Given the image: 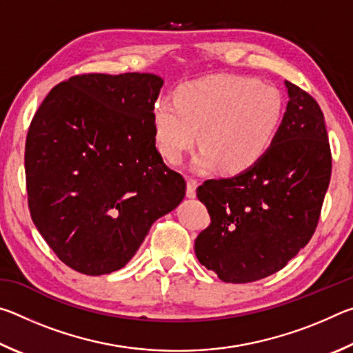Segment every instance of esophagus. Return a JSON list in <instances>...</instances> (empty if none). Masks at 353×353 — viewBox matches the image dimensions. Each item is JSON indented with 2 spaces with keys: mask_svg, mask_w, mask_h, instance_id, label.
<instances>
[{
  "mask_svg": "<svg viewBox=\"0 0 353 353\" xmlns=\"http://www.w3.org/2000/svg\"><path fill=\"white\" fill-rule=\"evenodd\" d=\"M196 188H198V182L194 179H187V196L188 198H194Z\"/></svg>",
  "mask_w": 353,
  "mask_h": 353,
  "instance_id": "esophagus-1",
  "label": "esophagus"
}]
</instances>
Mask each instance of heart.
Returning <instances> with one entry per match:
<instances>
[{"label":"heart","mask_w":353,"mask_h":353,"mask_svg":"<svg viewBox=\"0 0 353 353\" xmlns=\"http://www.w3.org/2000/svg\"><path fill=\"white\" fill-rule=\"evenodd\" d=\"M285 113L282 92L255 77L214 74L185 82L174 101L154 104V139L170 163H181L198 141L196 171L225 174L252 168L271 148Z\"/></svg>","instance_id":"heart-1"}]
</instances>
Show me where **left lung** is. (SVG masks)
<instances>
[{"instance_id":"1","label":"left lung","mask_w":353,"mask_h":353,"mask_svg":"<svg viewBox=\"0 0 353 353\" xmlns=\"http://www.w3.org/2000/svg\"><path fill=\"white\" fill-rule=\"evenodd\" d=\"M288 104L271 148L252 168L198 187L212 223L194 241L201 265L227 283H249L286 266L318 225L332 154L318 103L285 81Z\"/></svg>"}]
</instances>
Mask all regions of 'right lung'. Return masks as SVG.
I'll list each match as a JSON object with an SVG mask.
<instances>
[{"mask_svg":"<svg viewBox=\"0 0 353 353\" xmlns=\"http://www.w3.org/2000/svg\"><path fill=\"white\" fill-rule=\"evenodd\" d=\"M151 73L73 76L40 104L26 139L28 204L40 235L87 276L121 270L185 181L155 148Z\"/></svg>","mask_w":353,"mask_h":353,"instance_id":"1","label":"right lung"}]
</instances>
